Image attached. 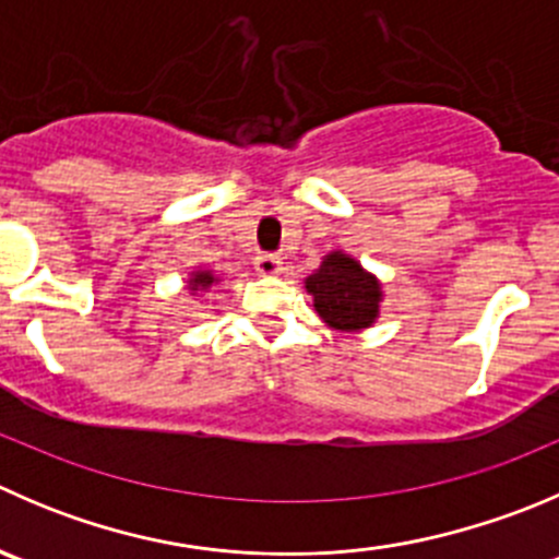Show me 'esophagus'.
Listing matches in <instances>:
<instances>
[{"mask_svg":"<svg viewBox=\"0 0 559 559\" xmlns=\"http://www.w3.org/2000/svg\"><path fill=\"white\" fill-rule=\"evenodd\" d=\"M253 267H257V273L264 275V278H275V275H281L284 264H281V259L273 257V253H259V257L253 259Z\"/></svg>","mask_w":559,"mask_h":559,"instance_id":"34e87169","label":"esophagus"}]
</instances>
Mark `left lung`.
I'll use <instances>...</instances> for the list:
<instances>
[{
	"label": "left lung",
	"mask_w": 559,
	"mask_h": 559,
	"mask_svg": "<svg viewBox=\"0 0 559 559\" xmlns=\"http://www.w3.org/2000/svg\"><path fill=\"white\" fill-rule=\"evenodd\" d=\"M306 292L313 297L319 319L338 333L373 328L384 300L382 281L346 251L322 257V264L306 278Z\"/></svg>",
	"instance_id": "8db88e82"
}]
</instances>
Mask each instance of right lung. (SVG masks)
<instances>
[{"label":"right lung","mask_w":559,"mask_h":559,"mask_svg":"<svg viewBox=\"0 0 559 559\" xmlns=\"http://www.w3.org/2000/svg\"><path fill=\"white\" fill-rule=\"evenodd\" d=\"M218 284H221V275H215L210 267H193L186 278L188 295H193V297L204 295V292H210L213 286H218Z\"/></svg>","instance_id":"1"}]
</instances>
